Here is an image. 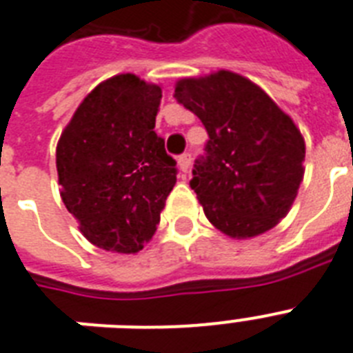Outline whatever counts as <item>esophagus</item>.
Wrapping results in <instances>:
<instances>
[{
    "label": "esophagus",
    "mask_w": 353,
    "mask_h": 353,
    "mask_svg": "<svg viewBox=\"0 0 353 353\" xmlns=\"http://www.w3.org/2000/svg\"><path fill=\"white\" fill-rule=\"evenodd\" d=\"M179 168L182 173H188L191 168V154L190 153H184L182 157H179Z\"/></svg>",
    "instance_id": "esophagus-1"
}]
</instances>
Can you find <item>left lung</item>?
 Returning <instances> with one entry per match:
<instances>
[{
	"label": "left lung",
	"mask_w": 353,
	"mask_h": 353,
	"mask_svg": "<svg viewBox=\"0 0 353 353\" xmlns=\"http://www.w3.org/2000/svg\"><path fill=\"white\" fill-rule=\"evenodd\" d=\"M174 98L210 134L190 182L208 221L231 239L277 225L304 174V138L292 118L261 87L231 70L182 78Z\"/></svg>",
	"instance_id": "obj_1"
}]
</instances>
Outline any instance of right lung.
Wrapping results in <instances>:
<instances>
[{
	"label": "right lung",
	"instance_id": "1",
	"mask_svg": "<svg viewBox=\"0 0 353 353\" xmlns=\"http://www.w3.org/2000/svg\"><path fill=\"white\" fill-rule=\"evenodd\" d=\"M160 100V85L112 76L83 98L56 148L65 208L105 252H140L176 182V162L154 132Z\"/></svg>",
	"mask_w": 353,
	"mask_h": 353
}]
</instances>
